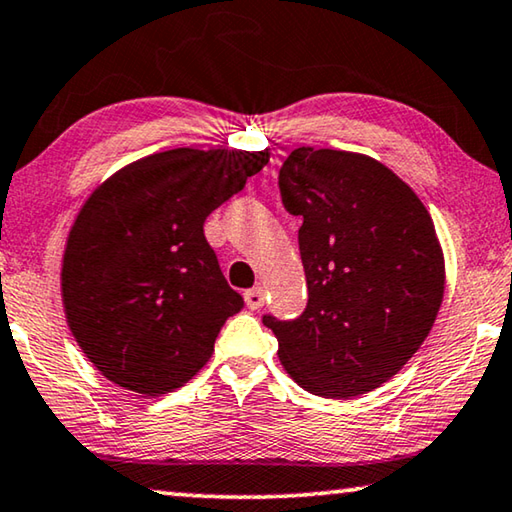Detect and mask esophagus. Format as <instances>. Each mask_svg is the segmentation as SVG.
<instances>
[{
  "label": "esophagus",
  "instance_id": "obj_1",
  "mask_svg": "<svg viewBox=\"0 0 512 512\" xmlns=\"http://www.w3.org/2000/svg\"><path fill=\"white\" fill-rule=\"evenodd\" d=\"M243 298H246V305H248V310H259V307L264 305V289H262V287L248 289L246 294H243Z\"/></svg>",
  "mask_w": 512,
  "mask_h": 512
}]
</instances>
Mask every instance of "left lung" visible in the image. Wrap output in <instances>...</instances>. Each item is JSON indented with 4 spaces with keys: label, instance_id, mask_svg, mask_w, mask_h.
<instances>
[{
    "label": "left lung",
    "instance_id": "8db88e82",
    "mask_svg": "<svg viewBox=\"0 0 512 512\" xmlns=\"http://www.w3.org/2000/svg\"><path fill=\"white\" fill-rule=\"evenodd\" d=\"M280 196L303 218L298 248L307 307L294 321L264 314L296 383L353 399L387 383L419 351L444 296V255L417 193L358 152L296 148Z\"/></svg>",
    "mask_w": 512,
    "mask_h": 512
}]
</instances>
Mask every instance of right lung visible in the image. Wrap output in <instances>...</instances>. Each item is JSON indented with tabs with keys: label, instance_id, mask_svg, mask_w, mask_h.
I'll return each instance as SVG.
<instances>
[{
	"label": "right lung",
	"instance_id": "right-lung-1",
	"mask_svg": "<svg viewBox=\"0 0 512 512\" xmlns=\"http://www.w3.org/2000/svg\"><path fill=\"white\" fill-rule=\"evenodd\" d=\"M271 152L177 148L97 186L68 234L61 296L81 351L111 383L159 396L196 376L243 298L205 239L207 216Z\"/></svg>",
	"mask_w": 512,
	"mask_h": 512
}]
</instances>
